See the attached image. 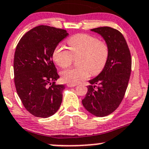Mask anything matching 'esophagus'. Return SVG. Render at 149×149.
<instances>
[{
    "instance_id": "1",
    "label": "esophagus",
    "mask_w": 149,
    "mask_h": 149,
    "mask_svg": "<svg viewBox=\"0 0 149 149\" xmlns=\"http://www.w3.org/2000/svg\"><path fill=\"white\" fill-rule=\"evenodd\" d=\"M67 86L68 87H75V86H76V84H69V83H68V84H67Z\"/></svg>"
}]
</instances>
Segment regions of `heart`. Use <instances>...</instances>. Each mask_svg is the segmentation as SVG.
Listing matches in <instances>:
<instances>
[{"label":"heart","instance_id":"heart-1","mask_svg":"<svg viewBox=\"0 0 149 149\" xmlns=\"http://www.w3.org/2000/svg\"><path fill=\"white\" fill-rule=\"evenodd\" d=\"M69 50L58 46L53 53V58L58 65L67 68L72 63L73 58L78 59L79 67L67 69L61 73L63 80L76 84L87 79L90 74L97 75L102 71L109 58V46L98 38L81 33L73 36L68 40Z\"/></svg>","mask_w":149,"mask_h":149}]
</instances>
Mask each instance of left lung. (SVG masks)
Wrapping results in <instances>:
<instances>
[{
  "label": "left lung",
  "instance_id": "left-lung-1",
  "mask_svg": "<svg viewBox=\"0 0 149 149\" xmlns=\"http://www.w3.org/2000/svg\"><path fill=\"white\" fill-rule=\"evenodd\" d=\"M100 34L109 46L107 63L102 71L89 81L84 108L91 113L103 117L113 113L121 103L127 88L131 71L129 48L121 33L113 28L91 29Z\"/></svg>",
  "mask_w": 149,
  "mask_h": 149
}]
</instances>
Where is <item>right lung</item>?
<instances>
[{
	"label": "right lung",
	"instance_id": "add662e5",
	"mask_svg": "<svg viewBox=\"0 0 149 149\" xmlns=\"http://www.w3.org/2000/svg\"><path fill=\"white\" fill-rule=\"evenodd\" d=\"M65 30L48 26H36L18 42L14 55V82L17 93L30 113L48 118L61 104L64 85H57L59 78L53 61V53L68 36Z\"/></svg>",
	"mask_w": 149,
	"mask_h": 149
}]
</instances>
